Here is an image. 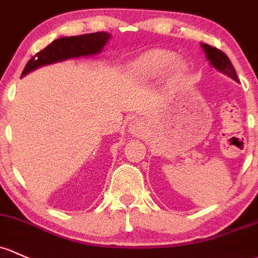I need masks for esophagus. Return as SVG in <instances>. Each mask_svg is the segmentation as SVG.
Listing matches in <instances>:
<instances>
[{
  "label": "esophagus",
  "instance_id": "esophagus-1",
  "mask_svg": "<svg viewBox=\"0 0 258 258\" xmlns=\"http://www.w3.org/2000/svg\"><path fill=\"white\" fill-rule=\"evenodd\" d=\"M145 131V124H143L142 120H135L130 123V132L135 136H140Z\"/></svg>",
  "mask_w": 258,
  "mask_h": 258
}]
</instances>
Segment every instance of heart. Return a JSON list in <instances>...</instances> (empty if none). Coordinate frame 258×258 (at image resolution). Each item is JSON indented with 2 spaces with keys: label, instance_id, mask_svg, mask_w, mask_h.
I'll use <instances>...</instances> for the list:
<instances>
[{
  "label": "heart",
  "instance_id": "heart-1",
  "mask_svg": "<svg viewBox=\"0 0 258 258\" xmlns=\"http://www.w3.org/2000/svg\"><path fill=\"white\" fill-rule=\"evenodd\" d=\"M177 55L169 50L154 49L147 51L142 56L136 59L131 64V72L142 78H153L162 74L170 64L174 63L173 68L177 73H183L185 65L181 61H175Z\"/></svg>",
  "mask_w": 258,
  "mask_h": 258
}]
</instances>
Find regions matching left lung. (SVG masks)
Returning <instances> with one entry per match:
<instances>
[{
  "label": "left lung",
  "mask_w": 258,
  "mask_h": 258,
  "mask_svg": "<svg viewBox=\"0 0 258 258\" xmlns=\"http://www.w3.org/2000/svg\"><path fill=\"white\" fill-rule=\"evenodd\" d=\"M202 48L205 51V55H207L209 63L213 65L218 72L227 75V77H230L235 81H238L236 72H235V68L232 67L231 61L227 58L226 54L222 53V51L220 49H218V48H214L211 47V45L205 44V43H202Z\"/></svg>",
  "instance_id": "obj_1"
}]
</instances>
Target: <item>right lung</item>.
I'll return each mask as SVG.
<instances>
[{"label": "right lung", "mask_w": 258, "mask_h": 258, "mask_svg": "<svg viewBox=\"0 0 258 258\" xmlns=\"http://www.w3.org/2000/svg\"><path fill=\"white\" fill-rule=\"evenodd\" d=\"M110 38L111 34L106 32L58 38L44 49L38 51L33 58L29 59L22 72L21 78L44 65L58 63V61L67 60L70 58L89 56L100 53Z\"/></svg>", "instance_id": "right-lung-1"}]
</instances>
